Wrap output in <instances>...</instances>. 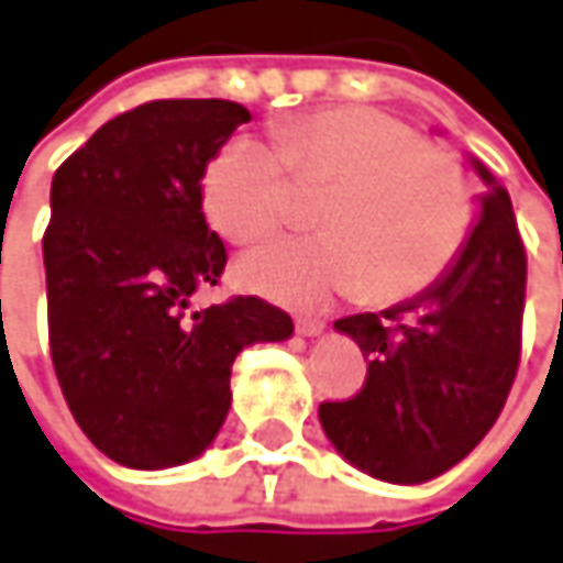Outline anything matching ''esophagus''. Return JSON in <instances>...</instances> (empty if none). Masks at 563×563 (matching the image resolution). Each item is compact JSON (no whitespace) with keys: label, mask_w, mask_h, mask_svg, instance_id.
Masks as SVG:
<instances>
[{"label":"esophagus","mask_w":563,"mask_h":563,"mask_svg":"<svg viewBox=\"0 0 563 563\" xmlns=\"http://www.w3.org/2000/svg\"><path fill=\"white\" fill-rule=\"evenodd\" d=\"M323 330H327V323H323V320H317V317H296L298 335H308V339H313V335H320Z\"/></svg>","instance_id":"34e87169"}]
</instances>
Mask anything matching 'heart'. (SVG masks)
Here are the masks:
<instances>
[{"mask_svg":"<svg viewBox=\"0 0 563 563\" xmlns=\"http://www.w3.org/2000/svg\"><path fill=\"white\" fill-rule=\"evenodd\" d=\"M274 147L240 135L206 169L202 200L236 243L265 240L292 216V181L330 187L320 236L277 240L243 258V283L283 305L332 296L394 305L426 292L459 258L477 190L450 153L373 107H320L274 125Z\"/></svg>","mask_w":563,"mask_h":563,"instance_id":"heart-1","label":"heart"}]
</instances>
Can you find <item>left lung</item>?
Returning <instances> with one entry per match:
<instances>
[{"label": "left lung", "instance_id": "left-lung-1", "mask_svg": "<svg viewBox=\"0 0 563 563\" xmlns=\"http://www.w3.org/2000/svg\"><path fill=\"white\" fill-rule=\"evenodd\" d=\"M472 166L487 194L450 271L388 311L335 320L369 366L351 400L320 404V426L351 465L388 484H422L462 462L518 376L527 252L506 187Z\"/></svg>", "mask_w": 563, "mask_h": 563}]
</instances>
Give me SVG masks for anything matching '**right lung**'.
<instances>
[{"label":"right lung","mask_w":563,"mask_h":563,"mask_svg":"<svg viewBox=\"0 0 563 563\" xmlns=\"http://www.w3.org/2000/svg\"><path fill=\"white\" fill-rule=\"evenodd\" d=\"M250 110L221 98L147 101L70 153L42 236L48 345L76 426L129 468H172L216 441L231 366L292 335L258 296L190 311L228 250L202 216V175Z\"/></svg>","instance_id":"right-lung-1"}]
</instances>
